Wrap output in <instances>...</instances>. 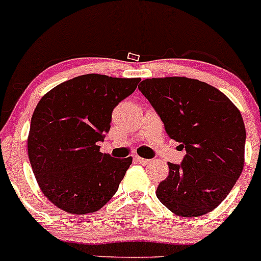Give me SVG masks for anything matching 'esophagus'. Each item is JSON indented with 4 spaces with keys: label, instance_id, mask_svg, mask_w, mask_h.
<instances>
[{
    "label": "esophagus",
    "instance_id": "34e87169",
    "mask_svg": "<svg viewBox=\"0 0 261 261\" xmlns=\"http://www.w3.org/2000/svg\"><path fill=\"white\" fill-rule=\"evenodd\" d=\"M134 160H136L137 163L143 164V165H146V164H149V162H150V160L144 159V158H140L139 155H134Z\"/></svg>",
    "mask_w": 261,
    "mask_h": 261
}]
</instances>
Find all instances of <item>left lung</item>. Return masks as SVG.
Returning a JSON list of instances; mask_svg holds the SVG:
<instances>
[{
    "instance_id": "1",
    "label": "left lung",
    "mask_w": 261,
    "mask_h": 261,
    "mask_svg": "<svg viewBox=\"0 0 261 261\" xmlns=\"http://www.w3.org/2000/svg\"><path fill=\"white\" fill-rule=\"evenodd\" d=\"M180 143L182 163H168L169 175L156 197L181 217L211 212L227 197L244 166L245 127L236 105L223 92L195 79H145L138 86Z\"/></svg>"
}]
</instances>
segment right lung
Segmentation results:
<instances>
[{"label": "right lung", "instance_id": "right-lung-1", "mask_svg": "<svg viewBox=\"0 0 261 261\" xmlns=\"http://www.w3.org/2000/svg\"><path fill=\"white\" fill-rule=\"evenodd\" d=\"M140 79L76 76L38 102L28 134V156L40 190L72 215L98 211L112 198L132 164L99 151L112 111Z\"/></svg>", "mask_w": 261, "mask_h": 261}]
</instances>
